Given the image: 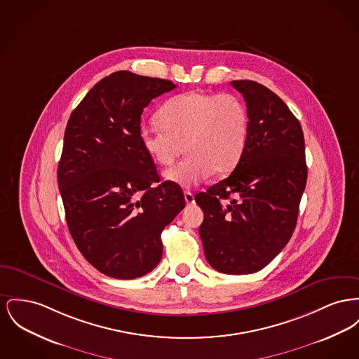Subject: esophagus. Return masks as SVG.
<instances>
[{
    "mask_svg": "<svg viewBox=\"0 0 359 359\" xmlns=\"http://www.w3.org/2000/svg\"><path fill=\"white\" fill-rule=\"evenodd\" d=\"M184 199L187 202V205H194L195 203V198H194V194L190 191H186L184 192Z\"/></svg>",
    "mask_w": 359,
    "mask_h": 359,
    "instance_id": "34e87169",
    "label": "esophagus"
}]
</instances>
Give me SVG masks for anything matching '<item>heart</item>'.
<instances>
[{"mask_svg":"<svg viewBox=\"0 0 359 359\" xmlns=\"http://www.w3.org/2000/svg\"><path fill=\"white\" fill-rule=\"evenodd\" d=\"M160 126H142L140 141L160 167H170L186 150L189 156L164 177L194 187L211 173L225 175L240 161L248 141L247 107L232 93L184 92L158 111Z\"/></svg>","mask_w":359,"mask_h":359,"instance_id":"heart-1","label":"heart"}]
</instances>
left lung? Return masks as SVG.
Segmentation results:
<instances>
[{"instance_id":"8db88e82","label":"left lung","mask_w":359,"mask_h":359,"mask_svg":"<svg viewBox=\"0 0 359 359\" xmlns=\"http://www.w3.org/2000/svg\"><path fill=\"white\" fill-rule=\"evenodd\" d=\"M232 85L250 116L247 147L232 173L196 194L195 202L205 212L199 236L211 267L224 274H252L294 232L308 168L302 128L283 100L255 81Z\"/></svg>"}]
</instances>
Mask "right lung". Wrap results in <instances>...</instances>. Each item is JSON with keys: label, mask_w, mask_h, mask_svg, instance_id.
<instances>
[{"label": "right lung", "mask_w": 359, "mask_h": 359, "mask_svg": "<svg viewBox=\"0 0 359 359\" xmlns=\"http://www.w3.org/2000/svg\"><path fill=\"white\" fill-rule=\"evenodd\" d=\"M127 70L100 80L72 112L58 164L69 232L100 273L134 279L161 260V232L184 209L179 184L160 183L140 141L141 114L175 89Z\"/></svg>", "instance_id": "add662e5"}]
</instances>
